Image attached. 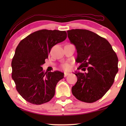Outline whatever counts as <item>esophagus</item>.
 Returning <instances> with one entry per match:
<instances>
[{"mask_svg": "<svg viewBox=\"0 0 126 126\" xmlns=\"http://www.w3.org/2000/svg\"><path fill=\"white\" fill-rule=\"evenodd\" d=\"M69 75V73H68V72H64V77H66L67 76Z\"/></svg>", "mask_w": 126, "mask_h": 126, "instance_id": "esophagus-1", "label": "esophagus"}]
</instances>
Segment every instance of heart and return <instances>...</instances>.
<instances>
[{"label": "heart", "mask_w": 126, "mask_h": 126, "mask_svg": "<svg viewBox=\"0 0 126 126\" xmlns=\"http://www.w3.org/2000/svg\"><path fill=\"white\" fill-rule=\"evenodd\" d=\"M62 66H63V69H65V70H68L69 69H70V65L69 63H63Z\"/></svg>", "instance_id": "1"}]
</instances>
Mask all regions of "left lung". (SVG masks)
Listing matches in <instances>:
<instances>
[{"mask_svg": "<svg viewBox=\"0 0 126 126\" xmlns=\"http://www.w3.org/2000/svg\"><path fill=\"white\" fill-rule=\"evenodd\" d=\"M71 44L76 46L78 69L87 72L75 73L76 83L72 94L79 100L94 103L101 99L114 82L118 72V58L109 42L88 30L67 31Z\"/></svg>", "mask_w": 126, "mask_h": 126, "instance_id": "8db88e82", "label": "left lung"}]
</instances>
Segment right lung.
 I'll return each mask as SVG.
<instances>
[{
  "label": "right lung",
  "mask_w": 126,
  "mask_h": 126,
  "mask_svg": "<svg viewBox=\"0 0 126 126\" xmlns=\"http://www.w3.org/2000/svg\"><path fill=\"white\" fill-rule=\"evenodd\" d=\"M65 31L44 29L20 41L11 63L12 79L20 95L32 104L39 105L54 97L57 82L64 74L43 70L42 65L53 46L66 38Z\"/></svg>",
  "instance_id": "1"
}]
</instances>
